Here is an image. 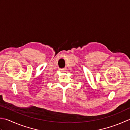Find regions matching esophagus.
Here are the masks:
<instances>
[{"mask_svg":"<svg viewBox=\"0 0 130 130\" xmlns=\"http://www.w3.org/2000/svg\"><path fill=\"white\" fill-rule=\"evenodd\" d=\"M61 71H62V72H67L68 71H67V68H63V69H62Z\"/></svg>","mask_w":130,"mask_h":130,"instance_id":"obj_1","label":"esophagus"}]
</instances>
